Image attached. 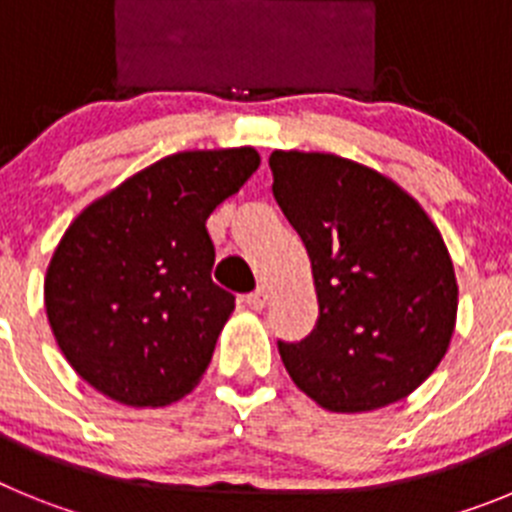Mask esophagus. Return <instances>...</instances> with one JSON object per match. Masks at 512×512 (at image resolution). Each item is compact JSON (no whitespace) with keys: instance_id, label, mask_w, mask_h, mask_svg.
Wrapping results in <instances>:
<instances>
[{"instance_id":"esophagus-1","label":"esophagus","mask_w":512,"mask_h":512,"mask_svg":"<svg viewBox=\"0 0 512 512\" xmlns=\"http://www.w3.org/2000/svg\"><path fill=\"white\" fill-rule=\"evenodd\" d=\"M271 300V292L266 287H259L256 292H251V295L246 297V305L251 307V310H264L266 305H269Z\"/></svg>"}]
</instances>
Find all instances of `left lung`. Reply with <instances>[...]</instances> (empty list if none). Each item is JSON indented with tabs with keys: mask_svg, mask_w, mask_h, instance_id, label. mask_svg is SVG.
Returning <instances> with one entry per match:
<instances>
[{
	"mask_svg": "<svg viewBox=\"0 0 512 512\" xmlns=\"http://www.w3.org/2000/svg\"><path fill=\"white\" fill-rule=\"evenodd\" d=\"M269 166L320 305L305 341L279 343L292 382L330 413L408 397L456 328L459 284L436 223L390 176L351 158L274 151Z\"/></svg>",
	"mask_w": 512,
	"mask_h": 512,
	"instance_id": "left-lung-1",
	"label": "left lung"
}]
</instances>
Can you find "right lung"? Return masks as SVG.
<instances>
[{
    "instance_id": "obj_1",
    "label": "right lung",
    "mask_w": 512,
    "mask_h": 512,
    "mask_svg": "<svg viewBox=\"0 0 512 512\" xmlns=\"http://www.w3.org/2000/svg\"><path fill=\"white\" fill-rule=\"evenodd\" d=\"M259 164L251 146L174 153L74 217L43 295L61 354L94 390L164 408L200 384L235 310L212 282L205 223Z\"/></svg>"
}]
</instances>
